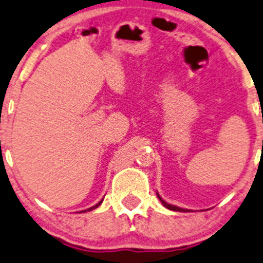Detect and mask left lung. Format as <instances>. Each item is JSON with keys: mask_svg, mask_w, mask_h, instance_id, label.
<instances>
[{"mask_svg": "<svg viewBox=\"0 0 263 263\" xmlns=\"http://www.w3.org/2000/svg\"><path fill=\"white\" fill-rule=\"evenodd\" d=\"M157 195H158V194H157ZM158 199L161 200V202H162V204H163V206H166L167 209H170V210H173V212H189V210L181 209V208H178V206H175V205H171V204H168V202H166V201H164V200L162 199V197L159 196V195H158Z\"/></svg>", "mask_w": 263, "mask_h": 263, "instance_id": "left-lung-1", "label": "left lung"}]
</instances>
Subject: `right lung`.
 <instances>
[{
	"label": "right lung",
	"mask_w": 263,
	"mask_h": 263,
	"mask_svg": "<svg viewBox=\"0 0 263 263\" xmlns=\"http://www.w3.org/2000/svg\"><path fill=\"white\" fill-rule=\"evenodd\" d=\"M101 202H102V200H101V201H100V202H99V204H96V205H95V206H92V208H88V209H87V210H83V212H91V210L96 209V208H99V206H100V205H101Z\"/></svg>",
	"instance_id": "add662e5"
}]
</instances>
